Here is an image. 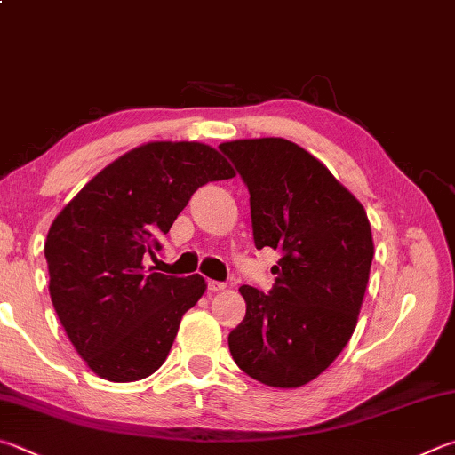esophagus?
I'll use <instances>...</instances> for the list:
<instances>
[{"label": "esophagus", "instance_id": "esophagus-1", "mask_svg": "<svg viewBox=\"0 0 455 455\" xmlns=\"http://www.w3.org/2000/svg\"><path fill=\"white\" fill-rule=\"evenodd\" d=\"M206 286H209L211 292H222L227 288V284L225 283H219V280H209V283H206Z\"/></svg>", "mask_w": 455, "mask_h": 455}]
</instances>
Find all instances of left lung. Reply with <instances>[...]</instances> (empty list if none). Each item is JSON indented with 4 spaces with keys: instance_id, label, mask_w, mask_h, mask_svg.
Masks as SVG:
<instances>
[{
    "instance_id": "1",
    "label": "left lung",
    "mask_w": 455,
    "mask_h": 455,
    "mask_svg": "<svg viewBox=\"0 0 455 455\" xmlns=\"http://www.w3.org/2000/svg\"><path fill=\"white\" fill-rule=\"evenodd\" d=\"M251 193L256 249L280 252L270 292L244 284V320L228 348L272 387L320 376L348 344L364 300L374 243L364 206L324 164L278 137L222 143Z\"/></svg>"
}]
</instances>
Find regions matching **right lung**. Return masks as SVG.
Returning <instances> with one entry per match:
<instances>
[{"label": "right lung", "instance_id": "right-lung-1", "mask_svg": "<svg viewBox=\"0 0 455 455\" xmlns=\"http://www.w3.org/2000/svg\"><path fill=\"white\" fill-rule=\"evenodd\" d=\"M235 177L217 148L155 141L95 175L57 214L45 241L49 294L71 344L99 378L135 382L163 366L204 278L147 275L196 188Z\"/></svg>", "mask_w": 455, "mask_h": 455}]
</instances>
